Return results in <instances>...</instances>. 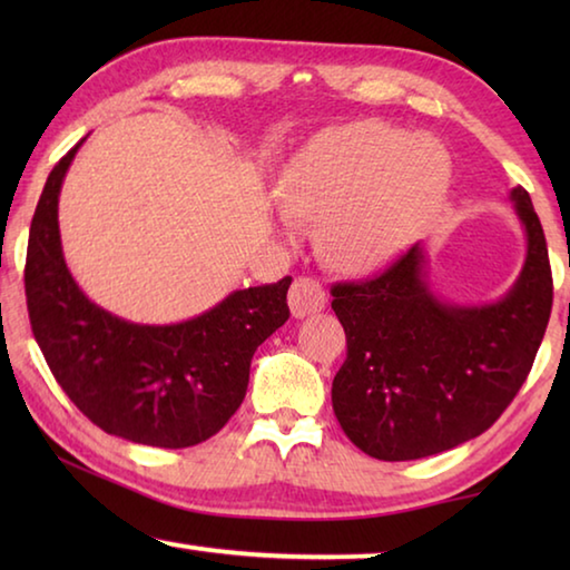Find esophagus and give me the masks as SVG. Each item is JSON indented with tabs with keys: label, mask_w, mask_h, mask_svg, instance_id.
Masks as SVG:
<instances>
[{
	"label": "esophagus",
	"mask_w": 570,
	"mask_h": 570,
	"mask_svg": "<svg viewBox=\"0 0 570 570\" xmlns=\"http://www.w3.org/2000/svg\"><path fill=\"white\" fill-rule=\"evenodd\" d=\"M326 304V294L320 282L308 276H298L296 282L288 288V306H292V314L296 320H304L308 314L322 312Z\"/></svg>",
	"instance_id": "obj_1"
}]
</instances>
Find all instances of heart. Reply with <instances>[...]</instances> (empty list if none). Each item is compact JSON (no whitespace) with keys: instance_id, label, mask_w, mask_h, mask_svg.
Listing matches in <instances>:
<instances>
[{"instance_id":"heart-1","label":"heart","mask_w":570,"mask_h":570,"mask_svg":"<svg viewBox=\"0 0 570 570\" xmlns=\"http://www.w3.org/2000/svg\"><path fill=\"white\" fill-rule=\"evenodd\" d=\"M448 186L450 158L438 142L354 122L320 132L288 160L278 200L292 218H322L334 266L364 272L407 246Z\"/></svg>"}]
</instances>
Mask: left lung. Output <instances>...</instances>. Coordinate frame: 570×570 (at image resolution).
<instances>
[{"instance_id": "obj_1", "label": "left lung", "mask_w": 570, "mask_h": 570, "mask_svg": "<svg viewBox=\"0 0 570 570\" xmlns=\"http://www.w3.org/2000/svg\"><path fill=\"white\" fill-rule=\"evenodd\" d=\"M510 198L528 254L495 304L455 306L430 292L420 244L364 282L332 286L346 360L332 384L344 435L370 458L438 455L478 438L523 387L553 306V276L525 188Z\"/></svg>"}]
</instances>
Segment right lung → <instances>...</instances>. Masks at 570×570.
<instances>
[{
  "mask_svg": "<svg viewBox=\"0 0 570 570\" xmlns=\"http://www.w3.org/2000/svg\"><path fill=\"white\" fill-rule=\"evenodd\" d=\"M82 140L52 168L35 208L24 264L32 334L57 384L108 435L168 450L198 445L244 402L250 356L288 320L292 276L166 326L125 322L92 304L65 264L57 226L65 173Z\"/></svg>",
  "mask_w": 570,
  "mask_h": 570,
  "instance_id": "add662e5",
  "label": "right lung"
}]
</instances>
